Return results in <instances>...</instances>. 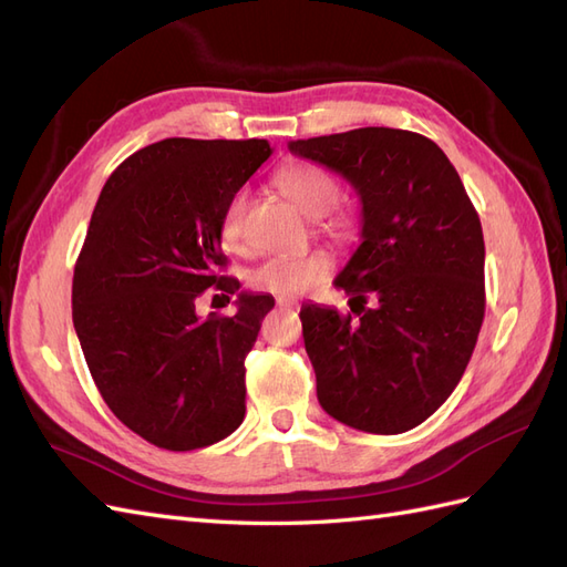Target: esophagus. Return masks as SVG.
<instances>
[{
  "mask_svg": "<svg viewBox=\"0 0 567 567\" xmlns=\"http://www.w3.org/2000/svg\"><path fill=\"white\" fill-rule=\"evenodd\" d=\"M277 310H296V305L288 300H277Z\"/></svg>",
  "mask_w": 567,
  "mask_h": 567,
  "instance_id": "34e87169",
  "label": "esophagus"
}]
</instances>
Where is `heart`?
<instances>
[{"label": "heart", "instance_id": "1", "mask_svg": "<svg viewBox=\"0 0 567 567\" xmlns=\"http://www.w3.org/2000/svg\"><path fill=\"white\" fill-rule=\"evenodd\" d=\"M279 192L293 200L298 208L310 215H323V227L338 241H348L357 231V213L352 208H340L333 205L340 196L338 179L319 165L310 163H293L281 167L274 177ZM246 213H248V196L236 192L221 210L219 217V236L221 244L229 250L246 248ZM333 269L331 257L326 252H290V255H274L265 262L257 265L250 271V286L260 293H269L277 298H298L317 286L323 277H329Z\"/></svg>", "mask_w": 567, "mask_h": 567}]
</instances>
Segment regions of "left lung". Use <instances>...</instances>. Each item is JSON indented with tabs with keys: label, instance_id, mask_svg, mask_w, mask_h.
I'll list each match as a JSON object with an SVG mask.
<instances>
[{
	"label": "left lung",
	"instance_id": "1",
	"mask_svg": "<svg viewBox=\"0 0 567 567\" xmlns=\"http://www.w3.org/2000/svg\"><path fill=\"white\" fill-rule=\"evenodd\" d=\"M288 148L346 177L362 200V246L336 279L362 302L359 319L300 310L319 404L357 431H411L458 385L485 319L480 217L423 134L359 127Z\"/></svg>",
	"mask_w": 567,
	"mask_h": 567
}]
</instances>
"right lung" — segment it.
Returning a JSON list of instances; mask_svg holds the SVG:
<instances>
[{"instance_id": "right-lung-1", "label": "right lung", "mask_w": 567, "mask_h": 567, "mask_svg": "<svg viewBox=\"0 0 567 567\" xmlns=\"http://www.w3.org/2000/svg\"><path fill=\"white\" fill-rule=\"evenodd\" d=\"M267 140H184L140 148L101 188L73 274V323L113 414L169 452L208 447L246 416V354L269 296H238L234 317L200 319L227 257L219 217L269 158ZM229 300V297H227Z\"/></svg>"}]
</instances>
